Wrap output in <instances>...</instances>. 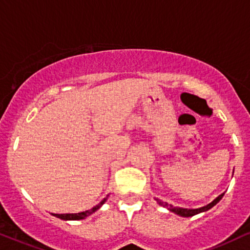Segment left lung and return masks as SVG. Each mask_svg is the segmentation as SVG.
<instances>
[{"mask_svg":"<svg viewBox=\"0 0 250 250\" xmlns=\"http://www.w3.org/2000/svg\"><path fill=\"white\" fill-rule=\"evenodd\" d=\"M224 194L225 193H221L220 195H219V197H216L215 199L212 201V203H209L208 205L199 207V208H183V207H177V206L170 205V204L165 203V201H162L161 199H158V198H155V200L157 201L158 205L165 207V208L169 209L170 212H173L174 214H177V215H179V216H184V218H188V216H193L195 214H199V213L208 211L209 208H212L213 206L216 205V204H218L219 201L221 200V198L224 197Z\"/></svg>","mask_w":250,"mask_h":250,"instance_id":"1","label":"left lung"}]
</instances>
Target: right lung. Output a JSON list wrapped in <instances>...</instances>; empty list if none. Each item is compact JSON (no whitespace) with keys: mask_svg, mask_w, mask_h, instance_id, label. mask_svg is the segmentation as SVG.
I'll use <instances>...</instances> for the list:
<instances>
[{"mask_svg":"<svg viewBox=\"0 0 250 250\" xmlns=\"http://www.w3.org/2000/svg\"><path fill=\"white\" fill-rule=\"evenodd\" d=\"M108 197H109V194H108L106 198H104V200H101L100 204H98V205L94 206L91 209H88V211L80 212V213H66V214H55V213H52V215L56 216V218L62 219V220H83V219L87 218V216H89L94 212L98 211V209L100 208V207L104 205V203H106Z\"/></svg>","mask_w":250,"mask_h":250,"instance_id":"1","label":"right lung"}]
</instances>
